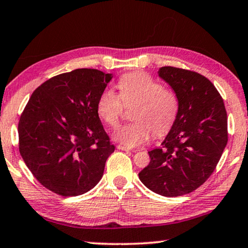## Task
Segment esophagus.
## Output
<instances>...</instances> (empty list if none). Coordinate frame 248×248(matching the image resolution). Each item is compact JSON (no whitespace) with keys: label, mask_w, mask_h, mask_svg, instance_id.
Here are the masks:
<instances>
[{"label":"esophagus","mask_w":248,"mask_h":248,"mask_svg":"<svg viewBox=\"0 0 248 248\" xmlns=\"http://www.w3.org/2000/svg\"><path fill=\"white\" fill-rule=\"evenodd\" d=\"M117 149L118 150H121V151H132L131 149H129V148H127V146H124V145H117Z\"/></svg>","instance_id":"34e87169"}]
</instances>
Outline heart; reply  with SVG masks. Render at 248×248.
Returning <instances> with one entry per match:
<instances>
[{
  "mask_svg": "<svg viewBox=\"0 0 248 248\" xmlns=\"http://www.w3.org/2000/svg\"><path fill=\"white\" fill-rule=\"evenodd\" d=\"M120 96L114 90L106 89L97 102L100 119L115 127L123 112L124 104H137L130 124L120 125L112 134L117 142L128 148L143 144L154 136L161 137L171 128L178 112L176 95L156 79L145 73H129L118 82ZM124 103H123L122 102Z\"/></svg>",
  "mask_w": 248,
  "mask_h": 248,
  "instance_id": "obj_1",
  "label": "heart"
}]
</instances>
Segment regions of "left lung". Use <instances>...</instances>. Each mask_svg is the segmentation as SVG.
<instances>
[{
  "mask_svg": "<svg viewBox=\"0 0 248 248\" xmlns=\"http://www.w3.org/2000/svg\"><path fill=\"white\" fill-rule=\"evenodd\" d=\"M158 77L178 99V112L162 148L150 151L139 173L145 187L164 197L196 190L213 173L228 143V117L219 92L192 71L163 66Z\"/></svg>",
  "mask_w": 248,
  "mask_h": 248,
  "instance_id": "obj_1",
  "label": "left lung"
}]
</instances>
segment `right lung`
<instances>
[{"mask_svg":"<svg viewBox=\"0 0 248 248\" xmlns=\"http://www.w3.org/2000/svg\"><path fill=\"white\" fill-rule=\"evenodd\" d=\"M111 78L95 69L57 75L33 92L20 116V155L54 194H85L103 177L115 146L100 123L97 102Z\"/></svg>","mask_w":248,"mask_h":248,"instance_id":"right-lung-1","label":"right lung"}]
</instances>
